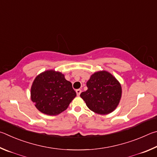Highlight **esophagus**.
Instances as JSON below:
<instances>
[{"instance_id": "esophagus-1", "label": "esophagus", "mask_w": 157, "mask_h": 157, "mask_svg": "<svg viewBox=\"0 0 157 157\" xmlns=\"http://www.w3.org/2000/svg\"><path fill=\"white\" fill-rule=\"evenodd\" d=\"M76 92L77 96H79V95L81 94V90H80V89L76 90Z\"/></svg>"}]
</instances>
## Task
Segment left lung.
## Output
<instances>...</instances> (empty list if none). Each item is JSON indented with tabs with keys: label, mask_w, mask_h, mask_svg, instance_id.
Listing matches in <instances>:
<instances>
[{
	"label": "left lung",
	"mask_w": 157,
	"mask_h": 157,
	"mask_svg": "<svg viewBox=\"0 0 157 157\" xmlns=\"http://www.w3.org/2000/svg\"><path fill=\"white\" fill-rule=\"evenodd\" d=\"M87 90L81 94L87 106L95 113L108 114L113 112L121 98V86L106 71L93 74L87 82Z\"/></svg>",
	"instance_id": "obj_1"
}]
</instances>
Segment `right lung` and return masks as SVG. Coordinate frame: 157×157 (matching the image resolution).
I'll return each mask as SVG.
<instances>
[{
	"mask_svg": "<svg viewBox=\"0 0 157 157\" xmlns=\"http://www.w3.org/2000/svg\"><path fill=\"white\" fill-rule=\"evenodd\" d=\"M76 93L64 74L47 70L38 75L31 87V99L38 110L48 115H57L65 111Z\"/></svg>",
	"mask_w": 157,
	"mask_h": 157,
	"instance_id": "1",
	"label": "right lung"
}]
</instances>
